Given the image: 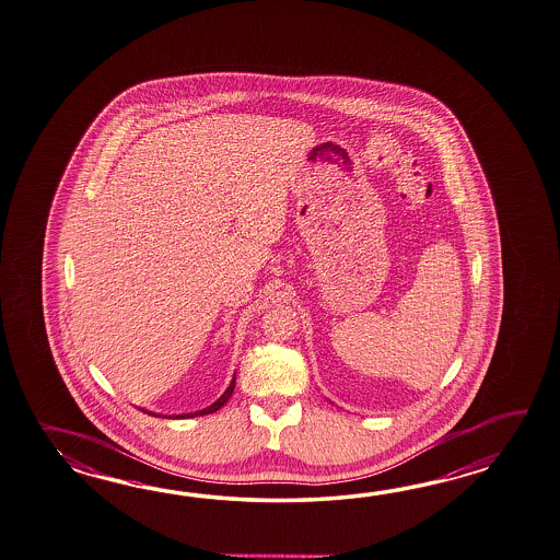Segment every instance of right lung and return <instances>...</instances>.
Segmentation results:
<instances>
[{"instance_id":"right-lung-1","label":"right lung","mask_w":560,"mask_h":560,"mask_svg":"<svg viewBox=\"0 0 560 560\" xmlns=\"http://www.w3.org/2000/svg\"><path fill=\"white\" fill-rule=\"evenodd\" d=\"M235 377H233V382H231V384H229V387H226V389H224V394L223 396H221V398L217 399V401H214V404H211V406H209V408H205V410H199V411H195V413H180V416H174V418H178V420H180V418H195V416H207V413H212V411H217V410H221V408H223L224 404H226V399L231 398V396H233V389H235ZM142 411H147V410H142ZM147 413H150V416H159V413H152V411H147ZM159 418H161V416H159ZM171 418H173V416H171Z\"/></svg>"}]
</instances>
